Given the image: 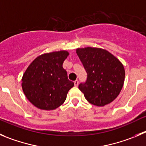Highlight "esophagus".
<instances>
[{
	"label": "esophagus",
	"mask_w": 146,
	"mask_h": 146,
	"mask_svg": "<svg viewBox=\"0 0 146 146\" xmlns=\"http://www.w3.org/2000/svg\"><path fill=\"white\" fill-rule=\"evenodd\" d=\"M78 80H76V81H74V85H75V86H78Z\"/></svg>",
	"instance_id": "esophagus-1"
}]
</instances>
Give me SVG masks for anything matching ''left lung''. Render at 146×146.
<instances>
[{
	"mask_svg": "<svg viewBox=\"0 0 146 146\" xmlns=\"http://www.w3.org/2000/svg\"><path fill=\"white\" fill-rule=\"evenodd\" d=\"M76 53L87 73L78 88L89 103L98 107L111 103L120 93L125 81L123 65L103 49L78 48Z\"/></svg>",
	"mask_w": 146,
	"mask_h": 146,
	"instance_id": "left-lung-1",
	"label": "left lung"
}]
</instances>
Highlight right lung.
<instances>
[{"label":"right lung","instance_id":"obj_1","mask_svg":"<svg viewBox=\"0 0 146 146\" xmlns=\"http://www.w3.org/2000/svg\"><path fill=\"white\" fill-rule=\"evenodd\" d=\"M68 54L64 50L42 54L30 64L23 75V92L37 108L52 110L59 107L74 86L62 68Z\"/></svg>","mask_w":146,"mask_h":146}]
</instances>
